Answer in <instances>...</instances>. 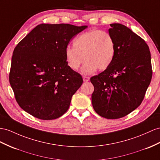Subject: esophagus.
I'll use <instances>...</instances> for the list:
<instances>
[{"instance_id": "obj_1", "label": "esophagus", "mask_w": 160, "mask_h": 160, "mask_svg": "<svg viewBox=\"0 0 160 160\" xmlns=\"http://www.w3.org/2000/svg\"><path fill=\"white\" fill-rule=\"evenodd\" d=\"M89 80H90L89 77H87V76H83V80H84V82H87L89 81Z\"/></svg>"}]
</instances>
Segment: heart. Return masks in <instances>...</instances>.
I'll return each instance as SVG.
<instances>
[{
  "label": "heart",
  "mask_w": 160,
  "mask_h": 160,
  "mask_svg": "<svg viewBox=\"0 0 160 160\" xmlns=\"http://www.w3.org/2000/svg\"><path fill=\"white\" fill-rule=\"evenodd\" d=\"M73 47H68L65 50V60L69 68L77 70L84 59L81 68L85 75L108 69L115 58L116 42L107 32L92 30L84 32L73 40Z\"/></svg>",
  "instance_id": "1"
}]
</instances>
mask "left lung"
<instances>
[{
  "mask_svg": "<svg viewBox=\"0 0 160 160\" xmlns=\"http://www.w3.org/2000/svg\"><path fill=\"white\" fill-rule=\"evenodd\" d=\"M116 42L111 65L92 76V104L107 119H118L136 109L142 101L152 78L151 53L145 40L121 23L110 24Z\"/></svg>",
  "mask_w": 160,
  "mask_h": 160,
  "instance_id": "left-lung-1",
  "label": "left lung"
}]
</instances>
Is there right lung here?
Segmentation results:
<instances>
[{
    "instance_id": "add662e5",
    "label": "right lung",
    "mask_w": 160,
    "mask_h": 160,
    "mask_svg": "<svg viewBox=\"0 0 160 160\" xmlns=\"http://www.w3.org/2000/svg\"><path fill=\"white\" fill-rule=\"evenodd\" d=\"M87 28L42 23L16 46L9 82L24 111L44 120L57 119L68 111L83 80L69 68L65 50L73 36Z\"/></svg>"
}]
</instances>
